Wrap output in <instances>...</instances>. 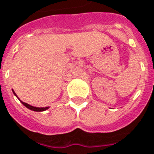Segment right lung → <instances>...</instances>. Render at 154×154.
Returning <instances> with one entry per match:
<instances>
[{
    "mask_svg": "<svg viewBox=\"0 0 154 154\" xmlns=\"http://www.w3.org/2000/svg\"><path fill=\"white\" fill-rule=\"evenodd\" d=\"M13 93L15 94V96H17L16 93H15L14 91H13ZM20 101H21V100H20ZM21 103L26 106V107H27L28 109L32 110V111H34V112H43V111H46L47 109H48V106H47V107H34V106H30L28 104H26V103H25V102H22V101H21Z\"/></svg>",
    "mask_w": 154,
    "mask_h": 154,
    "instance_id": "1",
    "label": "right lung"
}]
</instances>
